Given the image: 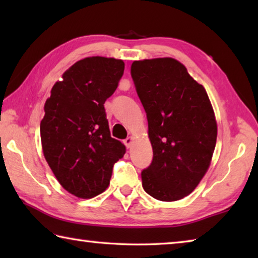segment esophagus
Wrapping results in <instances>:
<instances>
[{"instance_id":"esophagus-1","label":"esophagus","mask_w":258,"mask_h":258,"mask_svg":"<svg viewBox=\"0 0 258 258\" xmlns=\"http://www.w3.org/2000/svg\"><path fill=\"white\" fill-rule=\"evenodd\" d=\"M132 142H133V138L132 137H128L127 139L124 140V143H125L126 148H130L131 146H132Z\"/></svg>"}]
</instances>
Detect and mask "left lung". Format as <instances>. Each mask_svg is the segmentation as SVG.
Here are the masks:
<instances>
[{"instance_id": "8db88e82", "label": "left lung", "mask_w": 258, "mask_h": 258, "mask_svg": "<svg viewBox=\"0 0 258 258\" xmlns=\"http://www.w3.org/2000/svg\"><path fill=\"white\" fill-rule=\"evenodd\" d=\"M135 89L148 119L154 151L141 173L148 195L161 202L186 197L211 165L217 124L205 87L173 58L134 61Z\"/></svg>"}]
</instances>
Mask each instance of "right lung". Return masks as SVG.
<instances>
[{
  "label": "right lung",
  "mask_w": 258,
  "mask_h": 258,
  "mask_svg": "<svg viewBox=\"0 0 258 258\" xmlns=\"http://www.w3.org/2000/svg\"><path fill=\"white\" fill-rule=\"evenodd\" d=\"M123 60L89 56L56 82L41 120L43 154L64 190L89 199L107 189L125 146L110 137L104 102L124 74Z\"/></svg>",
  "instance_id": "add662e5"
}]
</instances>
